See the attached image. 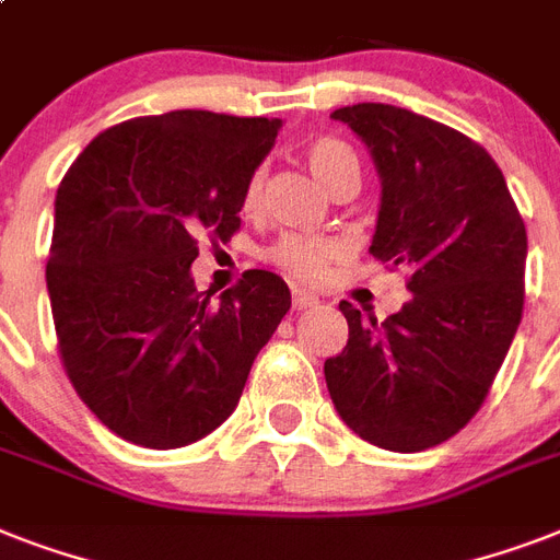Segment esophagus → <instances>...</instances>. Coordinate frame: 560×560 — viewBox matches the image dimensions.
Masks as SVG:
<instances>
[{
    "instance_id": "1",
    "label": "esophagus",
    "mask_w": 560,
    "mask_h": 560,
    "mask_svg": "<svg viewBox=\"0 0 560 560\" xmlns=\"http://www.w3.org/2000/svg\"><path fill=\"white\" fill-rule=\"evenodd\" d=\"M316 302H319V299L314 296V293H307V290H293V307H296V311H305V307H314Z\"/></svg>"
}]
</instances>
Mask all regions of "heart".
<instances>
[{"instance_id":"b5f03b06","label":"heart","mask_w":560,"mask_h":560,"mask_svg":"<svg viewBox=\"0 0 560 560\" xmlns=\"http://www.w3.org/2000/svg\"><path fill=\"white\" fill-rule=\"evenodd\" d=\"M305 160L311 174H314L325 188H331L346 171L360 168L358 156H354V151H351L349 144L340 142V139H331V136H323V139L311 142ZM258 197H261V174H253V177L246 179L244 209H255ZM337 255H340V244H334V241H325V237L288 235L272 246L270 258L279 264L281 270L290 272L293 279L316 281L325 272L328 261H334Z\"/></svg>"}]
</instances>
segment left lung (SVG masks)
<instances>
[{"mask_svg":"<svg viewBox=\"0 0 560 560\" xmlns=\"http://www.w3.org/2000/svg\"><path fill=\"white\" fill-rule=\"evenodd\" d=\"M381 177L369 253L407 267L412 293L377 323L340 302L349 342L325 360L346 424L383 451L456 435L482 407L523 316L526 226L503 171L468 136L392 104L334 109Z\"/></svg>","mask_w":560,"mask_h":560,"instance_id":"obj_1","label":"left lung"}]
</instances>
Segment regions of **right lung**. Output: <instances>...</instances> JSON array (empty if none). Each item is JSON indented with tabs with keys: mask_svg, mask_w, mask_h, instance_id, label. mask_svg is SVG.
<instances>
[{
	"mask_svg": "<svg viewBox=\"0 0 560 560\" xmlns=\"http://www.w3.org/2000/svg\"><path fill=\"white\" fill-rule=\"evenodd\" d=\"M281 118L174 109L92 139L55 200L46 264L57 349L74 392L127 442L171 451L232 416L253 360L290 311L288 284L246 270L194 288L197 237L241 226L246 179Z\"/></svg>",
	"mask_w": 560,
	"mask_h": 560,
	"instance_id": "1",
	"label": "right lung"
}]
</instances>
